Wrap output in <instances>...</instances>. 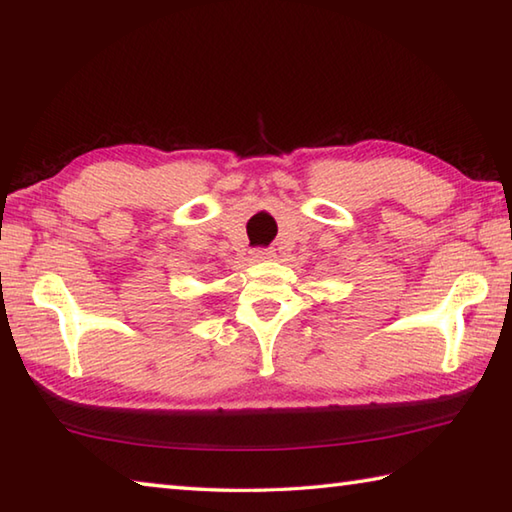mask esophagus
<instances>
[{"label":"esophagus","mask_w":512,"mask_h":512,"mask_svg":"<svg viewBox=\"0 0 512 512\" xmlns=\"http://www.w3.org/2000/svg\"><path fill=\"white\" fill-rule=\"evenodd\" d=\"M253 257L257 259V262H262V259H271V257H275V250H273V248H257L255 253H253Z\"/></svg>","instance_id":"34e87169"}]
</instances>
